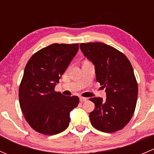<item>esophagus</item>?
Masks as SVG:
<instances>
[{"instance_id":"obj_1","label":"esophagus","mask_w":154,"mask_h":154,"mask_svg":"<svg viewBox=\"0 0 154 154\" xmlns=\"http://www.w3.org/2000/svg\"><path fill=\"white\" fill-rule=\"evenodd\" d=\"M86 100H87V98H85V97H80V101H81V102H84Z\"/></svg>"}]
</instances>
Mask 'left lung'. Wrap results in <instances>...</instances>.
Listing matches in <instances>:
<instances>
[{
  "label": "left lung",
  "instance_id": "left-lung-1",
  "mask_svg": "<svg viewBox=\"0 0 154 154\" xmlns=\"http://www.w3.org/2000/svg\"><path fill=\"white\" fill-rule=\"evenodd\" d=\"M84 56L95 65L96 80L105 88L107 98H89L95 109L89 113L91 124L104 132L124 128L132 119L138 98V83L128 58L104 43L80 44Z\"/></svg>",
  "mask_w": 154,
  "mask_h": 154
}]
</instances>
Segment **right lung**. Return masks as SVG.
I'll return each mask as SVG.
<instances>
[{"mask_svg":"<svg viewBox=\"0 0 154 154\" xmlns=\"http://www.w3.org/2000/svg\"><path fill=\"white\" fill-rule=\"evenodd\" d=\"M79 50V44H53L34 53L25 68L19 89L21 110L36 132L53 135L69 126L70 112L78 96L55 91L56 83Z\"/></svg>","mask_w":154,"mask_h":154,"instance_id":"add662e5","label":"right lung"}]
</instances>
